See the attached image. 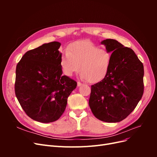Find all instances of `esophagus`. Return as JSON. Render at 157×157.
I'll list each match as a JSON object with an SVG mask.
<instances>
[{"mask_svg":"<svg viewBox=\"0 0 157 157\" xmlns=\"http://www.w3.org/2000/svg\"><path fill=\"white\" fill-rule=\"evenodd\" d=\"M82 84L81 82H77V86H80Z\"/></svg>","mask_w":157,"mask_h":157,"instance_id":"34e87169","label":"esophagus"}]
</instances>
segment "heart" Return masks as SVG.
Listing matches in <instances>:
<instances>
[{"mask_svg": "<svg viewBox=\"0 0 157 157\" xmlns=\"http://www.w3.org/2000/svg\"><path fill=\"white\" fill-rule=\"evenodd\" d=\"M111 54L88 40L70 44L61 55L60 66L63 73L71 77L80 70V77L90 83L101 81L107 74L111 62Z\"/></svg>", "mask_w": 157, "mask_h": 157, "instance_id": "heart-1", "label": "heart"}]
</instances>
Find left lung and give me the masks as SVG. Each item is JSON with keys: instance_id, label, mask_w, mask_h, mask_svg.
Returning <instances> with one entry per match:
<instances>
[{"instance_id": "left-lung-1", "label": "left lung", "mask_w": 157, "mask_h": 157, "mask_svg": "<svg viewBox=\"0 0 157 157\" xmlns=\"http://www.w3.org/2000/svg\"><path fill=\"white\" fill-rule=\"evenodd\" d=\"M101 43L111 52L106 76L91 86L89 106L94 115L106 122H118L134 110L144 94V65L135 52L114 39Z\"/></svg>"}]
</instances>
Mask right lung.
Here are the masks:
<instances>
[{
	"label": "right lung",
	"mask_w": 157,
	"mask_h": 157,
	"mask_svg": "<svg viewBox=\"0 0 157 157\" xmlns=\"http://www.w3.org/2000/svg\"><path fill=\"white\" fill-rule=\"evenodd\" d=\"M60 46L54 41L27 51L16 66V98L27 115L40 122L59 119L77 85L62 75Z\"/></svg>",
	"instance_id": "obj_1"
}]
</instances>
